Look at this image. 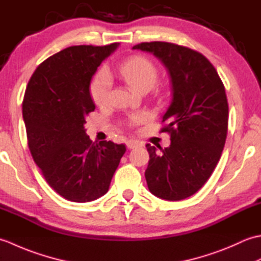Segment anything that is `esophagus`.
Returning <instances> with one entry per match:
<instances>
[{"label":"esophagus","mask_w":261,"mask_h":261,"mask_svg":"<svg viewBox=\"0 0 261 261\" xmlns=\"http://www.w3.org/2000/svg\"><path fill=\"white\" fill-rule=\"evenodd\" d=\"M138 146H140V145H139V142L136 141V140H129V141L126 142V147L129 148V149H134V148H136Z\"/></svg>","instance_id":"esophagus-1"}]
</instances>
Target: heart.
<instances>
[{
  "mask_svg": "<svg viewBox=\"0 0 261 261\" xmlns=\"http://www.w3.org/2000/svg\"><path fill=\"white\" fill-rule=\"evenodd\" d=\"M118 74L127 85L138 92H148L154 85L158 70L154 64L143 56H132L118 66ZM112 81L105 68H99L90 83V94L93 102L104 105L109 101ZM146 119V114L139 112L134 115L136 122Z\"/></svg>",
  "mask_w": 261,
  "mask_h": 261,
  "instance_id": "b5f03b06",
  "label": "heart"
}]
</instances>
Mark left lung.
I'll return each instance as SVG.
<instances>
[{
    "mask_svg": "<svg viewBox=\"0 0 261 261\" xmlns=\"http://www.w3.org/2000/svg\"><path fill=\"white\" fill-rule=\"evenodd\" d=\"M134 49L152 53L167 68L173 99L160 132L170 146L147 143L148 188L157 197L180 201L207 181L228 135L229 105L218 71L201 53L171 42H141Z\"/></svg>",
    "mask_w": 261,
    "mask_h": 261,
    "instance_id": "8db88e82",
    "label": "left lung"
}]
</instances>
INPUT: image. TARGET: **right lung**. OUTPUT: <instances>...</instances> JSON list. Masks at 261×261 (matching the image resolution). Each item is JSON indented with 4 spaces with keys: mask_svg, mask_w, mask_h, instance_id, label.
<instances>
[{
    "mask_svg": "<svg viewBox=\"0 0 261 261\" xmlns=\"http://www.w3.org/2000/svg\"><path fill=\"white\" fill-rule=\"evenodd\" d=\"M118 43L71 46L38 66L22 102L28 146L45 179L71 202H90L109 191L125 152L112 141L93 142L85 118L95 110L90 83Z\"/></svg>",
    "mask_w": 261,
    "mask_h": 261,
    "instance_id": "1",
    "label": "right lung"
}]
</instances>
